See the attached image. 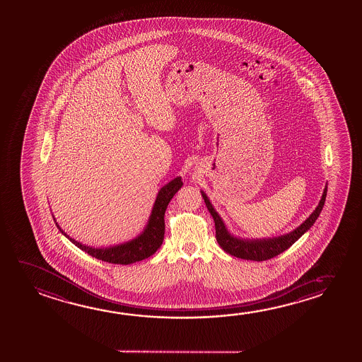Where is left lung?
<instances>
[{
  "instance_id": "8db88e82",
  "label": "left lung",
  "mask_w": 362,
  "mask_h": 362,
  "mask_svg": "<svg viewBox=\"0 0 362 362\" xmlns=\"http://www.w3.org/2000/svg\"><path fill=\"white\" fill-rule=\"evenodd\" d=\"M201 193L209 214L214 217L216 238H217V243H219L222 250H225L227 254L238 257V259H243V260L265 261L273 259L279 254L284 252L285 250L289 249L298 238H302V235H304L313 226L315 219L320 217L322 208L325 206L327 187L323 190L322 198H320L317 208L314 209L313 214H310L308 218L303 222L302 225L296 227V230L291 231V233H286V235L279 236V238H262V240L261 238L260 240L259 238L245 240V238H238L232 236L228 230L226 228L223 221L219 217V214L216 212L214 206L211 204L206 193L204 192H201Z\"/></svg>"
}]
</instances>
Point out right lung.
Segmentation results:
<instances>
[{"instance_id":"add662e5","label":"right lung","mask_w":362,"mask_h":362,"mask_svg":"<svg viewBox=\"0 0 362 362\" xmlns=\"http://www.w3.org/2000/svg\"><path fill=\"white\" fill-rule=\"evenodd\" d=\"M182 185H183V182L180 177L173 179L172 182L165 184L158 193L154 207H153L150 218L148 221V225L145 227L143 233L129 243H121V245H116L111 247H101V249L98 247L97 249V247H89V246L82 245L76 241L74 238H69L57 223L54 216L53 218L55 221V225L59 228V231L66 238H69L77 247L83 250L84 252H87L88 255L93 256L98 260L111 262V264L129 265V264H134L136 261L148 259V256L155 254L156 250L160 247L163 240H164V232H165L164 214H165L166 207L174 194L182 188Z\"/></svg>"}]
</instances>
